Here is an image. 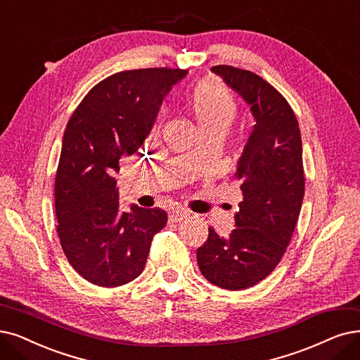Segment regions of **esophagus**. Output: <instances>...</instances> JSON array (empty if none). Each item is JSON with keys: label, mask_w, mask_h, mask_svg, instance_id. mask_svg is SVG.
I'll return each instance as SVG.
<instances>
[{"label": "esophagus", "mask_w": 360, "mask_h": 360, "mask_svg": "<svg viewBox=\"0 0 360 360\" xmlns=\"http://www.w3.org/2000/svg\"><path fill=\"white\" fill-rule=\"evenodd\" d=\"M189 217V212L188 211H183V210H172L171 212H169V219L172 220V221H181V220H184V219H188Z\"/></svg>", "instance_id": "34e87169"}]
</instances>
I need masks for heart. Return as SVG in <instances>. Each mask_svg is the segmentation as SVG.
Masks as SVG:
<instances>
[{
    "label": "heart",
    "instance_id": "b5f03b06",
    "mask_svg": "<svg viewBox=\"0 0 360 360\" xmlns=\"http://www.w3.org/2000/svg\"><path fill=\"white\" fill-rule=\"evenodd\" d=\"M191 110L200 128V131L223 130L226 131L229 125L233 122L238 103L233 94L224 85L207 81L199 84L193 90L191 97ZM164 118V112L160 115L155 130H158Z\"/></svg>",
    "mask_w": 360,
    "mask_h": 360
}]
</instances>
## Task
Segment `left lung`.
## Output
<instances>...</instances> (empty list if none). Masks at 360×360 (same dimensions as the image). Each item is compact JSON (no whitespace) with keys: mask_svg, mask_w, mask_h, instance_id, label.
I'll list each match as a JSON object with an SVG mask.
<instances>
[{"mask_svg":"<svg viewBox=\"0 0 360 360\" xmlns=\"http://www.w3.org/2000/svg\"><path fill=\"white\" fill-rule=\"evenodd\" d=\"M255 120L236 164L243 199L227 238L210 227L196 251L204 278L238 291L263 281L279 264L291 240L304 198L303 146L298 121L285 97L254 72L212 66Z\"/></svg>","mask_w":360,"mask_h":360,"instance_id":"left-lung-1","label":"left lung"}]
</instances>
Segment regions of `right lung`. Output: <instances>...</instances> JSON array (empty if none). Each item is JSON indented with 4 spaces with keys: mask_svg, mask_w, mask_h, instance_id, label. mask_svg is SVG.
I'll return each instance as SVG.
<instances>
[{
    "mask_svg": "<svg viewBox=\"0 0 360 360\" xmlns=\"http://www.w3.org/2000/svg\"><path fill=\"white\" fill-rule=\"evenodd\" d=\"M186 74L168 68L113 74L89 91L66 125L54 183L57 235L70 266L94 285L134 281L167 224L161 208L131 204L121 211L113 172L139 153L165 96Z\"/></svg>",
    "mask_w": 360,
    "mask_h": 360,
    "instance_id": "1",
    "label": "right lung"
}]
</instances>
